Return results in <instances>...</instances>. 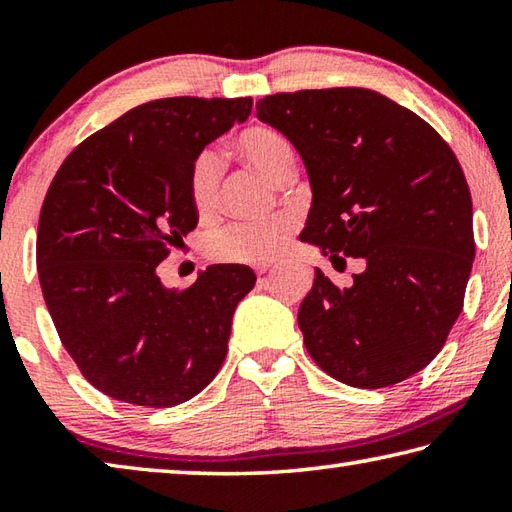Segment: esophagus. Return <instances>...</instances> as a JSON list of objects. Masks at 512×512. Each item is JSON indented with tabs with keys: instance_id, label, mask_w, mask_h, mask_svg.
<instances>
[{
	"instance_id": "34e87169",
	"label": "esophagus",
	"mask_w": 512,
	"mask_h": 512,
	"mask_svg": "<svg viewBox=\"0 0 512 512\" xmlns=\"http://www.w3.org/2000/svg\"><path fill=\"white\" fill-rule=\"evenodd\" d=\"M273 268H275L273 264H259V266L255 268V271H257V275H259V277H262V275H266V273H271Z\"/></svg>"
}]
</instances>
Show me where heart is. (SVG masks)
Wrapping results in <instances>:
<instances>
[{"mask_svg": "<svg viewBox=\"0 0 512 512\" xmlns=\"http://www.w3.org/2000/svg\"><path fill=\"white\" fill-rule=\"evenodd\" d=\"M237 151L268 183L277 185L284 173L296 171V153L287 137L268 126H250L237 137ZM223 162L216 151L198 153L189 167V201L201 216H210L221 201ZM293 223L289 219L246 225L230 223L214 230L207 239V255L219 262L264 264L284 253L289 246Z\"/></svg>", "mask_w": 512, "mask_h": 512, "instance_id": "1", "label": "heart"}]
</instances>
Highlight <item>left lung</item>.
<instances>
[{
	"label": "left lung",
	"instance_id": "1",
	"mask_svg": "<svg viewBox=\"0 0 512 512\" xmlns=\"http://www.w3.org/2000/svg\"><path fill=\"white\" fill-rule=\"evenodd\" d=\"M257 119L293 144L311 207L300 239L345 264L350 287L316 268L298 309L305 348L334 379L384 388L443 350L474 262L472 196L447 142L368 88L280 92Z\"/></svg>",
	"mask_w": 512,
	"mask_h": 512
}]
</instances>
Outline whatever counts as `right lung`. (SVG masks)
<instances>
[{"instance_id": "obj_1", "label": "right lung", "mask_w": 512, "mask_h": 512, "mask_svg": "<svg viewBox=\"0 0 512 512\" xmlns=\"http://www.w3.org/2000/svg\"><path fill=\"white\" fill-rule=\"evenodd\" d=\"M250 108V97L142 103L76 146L49 187L36 241L42 296L69 357L112 400L176 406L221 368L253 268L212 264L178 291L158 264L198 223L194 158Z\"/></svg>"}]
</instances>
